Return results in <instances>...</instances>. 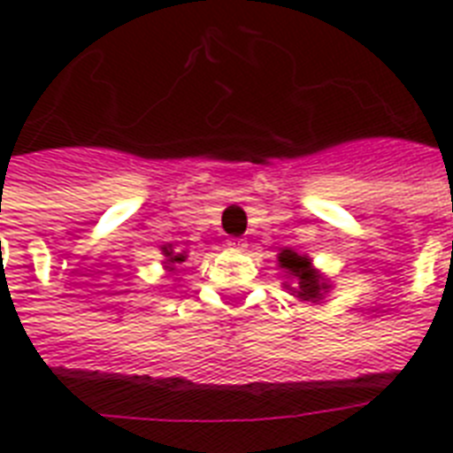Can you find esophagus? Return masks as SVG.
<instances>
[{
	"mask_svg": "<svg viewBox=\"0 0 453 453\" xmlns=\"http://www.w3.org/2000/svg\"><path fill=\"white\" fill-rule=\"evenodd\" d=\"M227 247L233 249V251H244V249H247V242H244V240H230V242H227Z\"/></svg>",
	"mask_w": 453,
	"mask_h": 453,
	"instance_id": "esophagus-1",
	"label": "esophagus"
}]
</instances>
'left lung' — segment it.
Instances as JSON below:
<instances>
[{
	"label": "left lung",
	"instance_id": "8db88e82",
	"mask_svg": "<svg viewBox=\"0 0 453 453\" xmlns=\"http://www.w3.org/2000/svg\"><path fill=\"white\" fill-rule=\"evenodd\" d=\"M277 265L282 273H287V282H284V289L289 291L291 296H296L298 301L308 303H319L326 298V294L331 291L329 277L322 275L319 270L312 265V258L305 254H298L294 249H282L277 254Z\"/></svg>",
	"mask_w": 453,
	"mask_h": 453
}]
</instances>
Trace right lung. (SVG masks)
<instances>
[{
    "instance_id": "right-lung-1",
    "label": "right lung",
    "mask_w": 453,
    "mask_h": 453,
    "mask_svg": "<svg viewBox=\"0 0 453 453\" xmlns=\"http://www.w3.org/2000/svg\"><path fill=\"white\" fill-rule=\"evenodd\" d=\"M162 256L164 270H166V273H176L178 263H185V258H188V251H176L173 244H162Z\"/></svg>"
}]
</instances>
